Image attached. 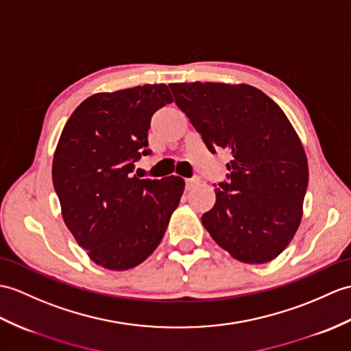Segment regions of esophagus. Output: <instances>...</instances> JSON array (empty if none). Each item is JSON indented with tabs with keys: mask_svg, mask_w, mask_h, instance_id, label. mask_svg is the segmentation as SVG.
Here are the masks:
<instances>
[{
	"mask_svg": "<svg viewBox=\"0 0 351 351\" xmlns=\"http://www.w3.org/2000/svg\"><path fill=\"white\" fill-rule=\"evenodd\" d=\"M199 184H200V179L199 178H191V179H186V181H185L186 190H191V189H194L195 185H199Z\"/></svg>",
	"mask_w": 351,
	"mask_h": 351,
	"instance_id": "obj_1",
	"label": "esophagus"
}]
</instances>
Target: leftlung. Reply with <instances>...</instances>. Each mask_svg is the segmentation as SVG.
Here are the masks:
<instances>
[{"label": "left lung", "mask_w": 351, "mask_h": 351, "mask_svg": "<svg viewBox=\"0 0 351 351\" xmlns=\"http://www.w3.org/2000/svg\"><path fill=\"white\" fill-rule=\"evenodd\" d=\"M169 86L208 149L232 157L229 181L215 189L203 226L239 262H271L286 250L304 213L308 160L296 130L278 104L251 85Z\"/></svg>", "instance_id": "left-lung-1"}]
</instances>
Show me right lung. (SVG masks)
Masks as SVG:
<instances>
[{
  "label": "right lung",
  "mask_w": 351,
  "mask_h": 351,
  "mask_svg": "<svg viewBox=\"0 0 351 351\" xmlns=\"http://www.w3.org/2000/svg\"><path fill=\"white\" fill-rule=\"evenodd\" d=\"M173 101L167 85L97 93L65 122L52 161L61 214L94 263L110 271L141 265L158 247L185 189L179 176L138 179L151 118Z\"/></svg>",
  "instance_id": "obj_1"
}]
</instances>
